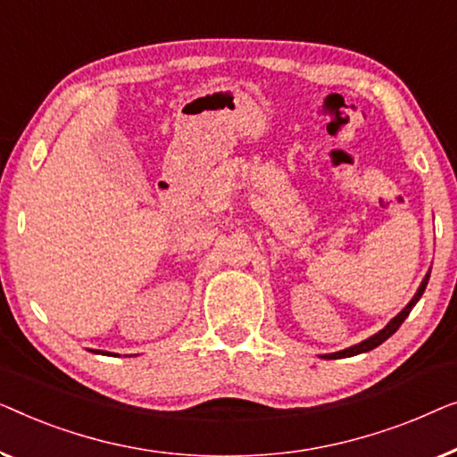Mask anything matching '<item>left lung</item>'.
<instances>
[{"label":"left lung","instance_id":"1","mask_svg":"<svg viewBox=\"0 0 457 457\" xmlns=\"http://www.w3.org/2000/svg\"><path fill=\"white\" fill-rule=\"evenodd\" d=\"M428 278H430V271L427 273V278L422 279V284H420V287H419V292H416V295L412 300H410V304L403 308V311L397 314V317H394L387 323V327H385V329H381L378 333H375V336L372 337H369V339H364V342H360V344H356V345H352V348H348V350H342V352H336V354H327L325 358H342V356H356V354H362V352H369V350H375L377 345H381L385 339H389L391 336H394V333L400 329V325L403 323V320H406V317L410 314V311H412V308L416 306V302L420 300V295L424 294V287H427V284H428Z\"/></svg>","mask_w":457,"mask_h":457}]
</instances>
